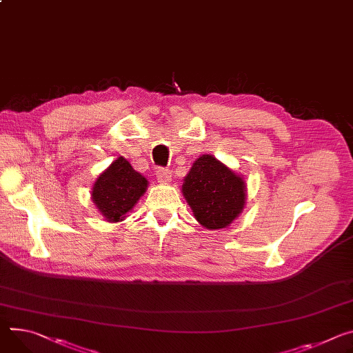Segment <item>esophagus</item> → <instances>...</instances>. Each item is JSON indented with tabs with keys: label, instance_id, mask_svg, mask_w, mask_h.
I'll return each mask as SVG.
<instances>
[{
	"label": "esophagus",
	"instance_id": "1",
	"mask_svg": "<svg viewBox=\"0 0 353 353\" xmlns=\"http://www.w3.org/2000/svg\"><path fill=\"white\" fill-rule=\"evenodd\" d=\"M156 179L159 180V183H163L168 184L172 181V172L169 169H157L156 172Z\"/></svg>",
	"mask_w": 353,
	"mask_h": 353
}]
</instances>
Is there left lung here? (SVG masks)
I'll list each match as a JSON object with an SVG mask.
<instances>
[{
	"mask_svg": "<svg viewBox=\"0 0 353 353\" xmlns=\"http://www.w3.org/2000/svg\"><path fill=\"white\" fill-rule=\"evenodd\" d=\"M181 190L196 219L207 230L227 228L245 207V181L212 154L196 160Z\"/></svg>",
	"mask_w": 353,
	"mask_h": 353,
	"instance_id": "8db88e82",
	"label": "left lung"
}]
</instances>
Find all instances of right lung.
<instances>
[{
  "instance_id": "obj_1",
  "label": "right lung",
  "mask_w": 353,
  "mask_h": 353,
  "mask_svg": "<svg viewBox=\"0 0 353 353\" xmlns=\"http://www.w3.org/2000/svg\"><path fill=\"white\" fill-rule=\"evenodd\" d=\"M146 188L148 180L121 156L94 183L91 199L108 222H118L134 208Z\"/></svg>"
}]
</instances>
